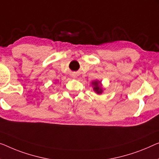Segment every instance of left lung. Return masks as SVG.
Masks as SVG:
<instances>
[{"instance_id": "left-lung-1", "label": "left lung", "mask_w": 159, "mask_h": 159, "mask_svg": "<svg viewBox=\"0 0 159 159\" xmlns=\"http://www.w3.org/2000/svg\"><path fill=\"white\" fill-rule=\"evenodd\" d=\"M92 85L93 87V91L96 92V93L101 94L102 93L103 89L101 86V82L98 81V80H95V81L92 82Z\"/></svg>"}]
</instances>
